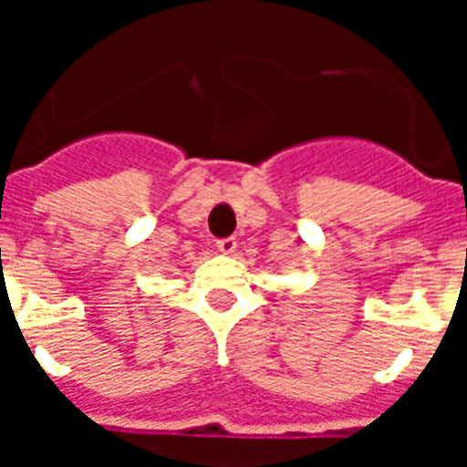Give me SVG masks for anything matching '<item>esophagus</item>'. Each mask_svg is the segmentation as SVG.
<instances>
[{
  "label": "esophagus",
  "mask_w": 467,
  "mask_h": 467,
  "mask_svg": "<svg viewBox=\"0 0 467 467\" xmlns=\"http://www.w3.org/2000/svg\"><path fill=\"white\" fill-rule=\"evenodd\" d=\"M217 250L224 254H231L236 250V238H220V241H217Z\"/></svg>",
  "instance_id": "34e87169"
}]
</instances>
